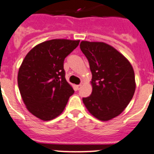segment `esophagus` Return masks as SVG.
Returning <instances> with one entry per match:
<instances>
[{"label": "esophagus", "instance_id": "1", "mask_svg": "<svg viewBox=\"0 0 154 154\" xmlns=\"http://www.w3.org/2000/svg\"><path fill=\"white\" fill-rule=\"evenodd\" d=\"M81 87H82V85H81V84H80V85L76 86V88H77V90H80V89L81 88Z\"/></svg>", "mask_w": 154, "mask_h": 154}]
</instances>
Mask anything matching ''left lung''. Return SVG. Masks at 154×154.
<instances>
[{
  "mask_svg": "<svg viewBox=\"0 0 154 154\" xmlns=\"http://www.w3.org/2000/svg\"><path fill=\"white\" fill-rule=\"evenodd\" d=\"M80 47L90 64L93 87L91 95L83 102L95 118L110 120L122 112L133 97L136 88L133 67L106 43L82 41Z\"/></svg>",
  "mask_w": 154,
  "mask_h": 154,
  "instance_id": "8db88e82",
  "label": "left lung"
}]
</instances>
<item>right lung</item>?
Wrapping results in <instances>:
<instances>
[{
    "instance_id": "right-lung-1",
    "label": "right lung",
    "mask_w": 154,
    "mask_h": 154,
    "mask_svg": "<svg viewBox=\"0 0 154 154\" xmlns=\"http://www.w3.org/2000/svg\"><path fill=\"white\" fill-rule=\"evenodd\" d=\"M80 40L51 39L32 48L19 69L17 82L27 109L43 121L64 111L74 93L65 79L64 58L78 46Z\"/></svg>"
}]
</instances>
